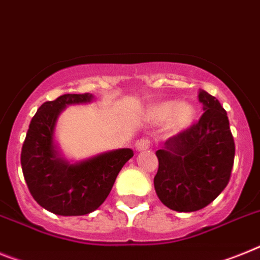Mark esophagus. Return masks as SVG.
I'll use <instances>...</instances> for the list:
<instances>
[{
	"instance_id": "esophagus-1",
	"label": "esophagus",
	"mask_w": 260,
	"mask_h": 260,
	"mask_svg": "<svg viewBox=\"0 0 260 260\" xmlns=\"http://www.w3.org/2000/svg\"><path fill=\"white\" fill-rule=\"evenodd\" d=\"M150 143H151V142H150V139L142 138V139H139L137 143H135V148H137L138 151H143V150H147V148L150 147Z\"/></svg>"
}]
</instances>
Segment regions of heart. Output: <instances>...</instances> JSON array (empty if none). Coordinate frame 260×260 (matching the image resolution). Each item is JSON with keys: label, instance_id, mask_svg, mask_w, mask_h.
<instances>
[{"label": "heart", "instance_id": "heart-1", "mask_svg": "<svg viewBox=\"0 0 260 260\" xmlns=\"http://www.w3.org/2000/svg\"><path fill=\"white\" fill-rule=\"evenodd\" d=\"M148 115L154 122L167 119L168 127L171 130H181L192 122L194 117V109L188 103H177L174 100H170L152 106Z\"/></svg>", "mask_w": 260, "mask_h": 260}]
</instances>
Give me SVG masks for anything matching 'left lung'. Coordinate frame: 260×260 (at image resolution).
<instances>
[{
	"label": "left lung",
	"mask_w": 260,
	"mask_h": 260,
	"mask_svg": "<svg viewBox=\"0 0 260 260\" xmlns=\"http://www.w3.org/2000/svg\"><path fill=\"white\" fill-rule=\"evenodd\" d=\"M204 114L189 128L171 137L157 150L154 177L157 197L176 212L209 205L229 183L236 145L226 110L205 90L199 93Z\"/></svg>",
	"instance_id": "left-lung-1"
}]
</instances>
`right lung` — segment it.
Segmentation results:
<instances>
[{
	"label": "right lung",
	"mask_w": 260,
	"mask_h": 260,
	"mask_svg": "<svg viewBox=\"0 0 260 260\" xmlns=\"http://www.w3.org/2000/svg\"><path fill=\"white\" fill-rule=\"evenodd\" d=\"M93 94H63L38 109L22 146L21 164L28 190L42 208L59 216L94 212L109 196L119 171L134 152L118 148L71 163L55 143V127L67 106L88 104Z\"/></svg>",
	"instance_id": "1"
}]
</instances>
